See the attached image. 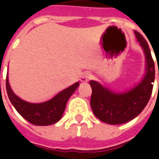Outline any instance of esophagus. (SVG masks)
Returning a JSON list of instances; mask_svg holds the SVG:
<instances>
[{
	"label": "esophagus",
	"mask_w": 159,
	"mask_h": 159,
	"mask_svg": "<svg viewBox=\"0 0 159 159\" xmlns=\"http://www.w3.org/2000/svg\"><path fill=\"white\" fill-rule=\"evenodd\" d=\"M90 80H91V75L89 73H84L80 78V81L82 83L89 82Z\"/></svg>",
	"instance_id": "esophagus-1"
}]
</instances>
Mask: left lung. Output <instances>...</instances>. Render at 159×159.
I'll return each instance as SVG.
<instances>
[{"instance_id":"obj_1","label":"left lung","mask_w":159,"mask_h":159,"mask_svg":"<svg viewBox=\"0 0 159 159\" xmlns=\"http://www.w3.org/2000/svg\"><path fill=\"white\" fill-rule=\"evenodd\" d=\"M145 57V71L141 80L122 91L112 90L95 80H90V105L95 116L110 125L124 124L143 111L150 100L155 80V64L150 48L143 37L134 32Z\"/></svg>"}]
</instances>
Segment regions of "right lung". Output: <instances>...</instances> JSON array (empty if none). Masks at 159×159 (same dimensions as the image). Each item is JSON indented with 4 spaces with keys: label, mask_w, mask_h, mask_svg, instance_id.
<instances>
[{
    "label": "right lung",
    "mask_w": 159,
    "mask_h": 159,
    "mask_svg": "<svg viewBox=\"0 0 159 159\" xmlns=\"http://www.w3.org/2000/svg\"><path fill=\"white\" fill-rule=\"evenodd\" d=\"M79 86L80 82L74 83L45 102H30L23 100L13 92L9 82V73H7L6 79V89L9 101L24 119L36 125H49L58 122L63 117L69 98Z\"/></svg>",
    "instance_id": "obj_1"
}]
</instances>
